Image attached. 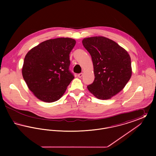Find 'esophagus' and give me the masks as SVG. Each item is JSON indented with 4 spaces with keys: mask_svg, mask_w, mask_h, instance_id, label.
<instances>
[{
    "mask_svg": "<svg viewBox=\"0 0 156 156\" xmlns=\"http://www.w3.org/2000/svg\"><path fill=\"white\" fill-rule=\"evenodd\" d=\"M82 75H83L82 73H80V74H78V76L79 78H81L82 76Z\"/></svg>",
    "mask_w": 156,
    "mask_h": 156,
    "instance_id": "esophagus-1",
    "label": "esophagus"
}]
</instances>
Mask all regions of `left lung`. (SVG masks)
Wrapping results in <instances>:
<instances>
[{"label": "left lung", "mask_w": 156, "mask_h": 156, "mask_svg": "<svg viewBox=\"0 0 156 156\" xmlns=\"http://www.w3.org/2000/svg\"><path fill=\"white\" fill-rule=\"evenodd\" d=\"M82 44L89 52L95 80L87 88L99 99H109L124 88L132 76L131 59L123 48L102 36L85 38Z\"/></svg>", "instance_id": "1"}]
</instances>
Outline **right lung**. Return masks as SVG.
<instances>
[{"instance_id":"obj_1","label":"right lung","mask_w":156,"mask_h":156,"mask_svg":"<svg viewBox=\"0 0 156 156\" xmlns=\"http://www.w3.org/2000/svg\"><path fill=\"white\" fill-rule=\"evenodd\" d=\"M76 44L71 38L44 41L31 49L23 66V77L30 90L45 102L58 101L74 78L69 69V53Z\"/></svg>"}]
</instances>
